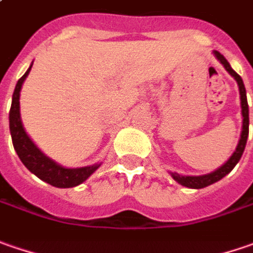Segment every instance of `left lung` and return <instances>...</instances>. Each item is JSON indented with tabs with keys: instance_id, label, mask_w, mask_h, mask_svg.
<instances>
[{
	"instance_id": "1",
	"label": "left lung",
	"mask_w": 253,
	"mask_h": 253,
	"mask_svg": "<svg viewBox=\"0 0 253 253\" xmlns=\"http://www.w3.org/2000/svg\"><path fill=\"white\" fill-rule=\"evenodd\" d=\"M214 53H215V56L219 59V62L224 65V68H225L226 71L229 72V73L235 78V81L238 82V86H239L241 107H242V117H244V120H242V133H241V138H239V143H238V146H236L235 153L231 156V159L228 160L221 169L215 170L214 172H211V174H207V175H198V177L180 175V174H177V172H172V174H171V175H172V178H174L175 181L180 182V184L184 185V187H188V188H204V187H207V185H211V184H214V182L219 181L221 178H224V177H225L228 172H231L232 169L236 166V163H238V161L241 160V157H242V153H244L245 146H247L248 133H249V109H248L247 90H245V86H244V82H242V78H241V76H239V75H238V73H236V72L229 66V63H228V61L224 58V55H221L218 50H215Z\"/></svg>"
}]
</instances>
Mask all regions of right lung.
<instances>
[{
	"label": "right lung",
	"mask_w": 253,
	"mask_h": 253,
	"mask_svg": "<svg viewBox=\"0 0 253 253\" xmlns=\"http://www.w3.org/2000/svg\"><path fill=\"white\" fill-rule=\"evenodd\" d=\"M31 68L32 65L25 72V75L18 81L12 94V105L9 110V131H11L14 148L17 151L18 157L24 163V166L42 181L48 182L58 188H71L75 185H79L87 177H90V174L94 172L99 166H89L82 169L61 167L55 161L48 159L43 153H41V150L31 141V138L28 137L22 127L21 116H19V92Z\"/></svg>",
	"instance_id": "obj_1"
}]
</instances>
